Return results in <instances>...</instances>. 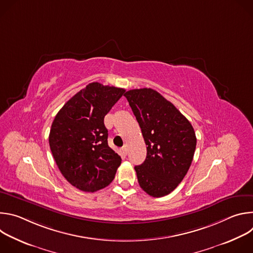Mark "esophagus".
I'll return each instance as SVG.
<instances>
[{
	"mask_svg": "<svg viewBox=\"0 0 253 253\" xmlns=\"http://www.w3.org/2000/svg\"><path fill=\"white\" fill-rule=\"evenodd\" d=\"M122 152H123V154H124V155H127V153H128L127 146H123V147H122Z\"/></svg>",
	"mask_w": 253,
	"mask_h": 253,
	"instance_id": "1",
	"label": "esophagus"
}]
</instances>
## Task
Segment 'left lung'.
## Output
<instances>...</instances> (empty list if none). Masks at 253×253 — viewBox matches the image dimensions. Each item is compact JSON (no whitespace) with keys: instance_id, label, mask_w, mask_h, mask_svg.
<instances>
[{"instance_id":"1","label":"left lung","mask_w":253,"mask_h":253,"mask_svg":"<svg viewBox=\"0 0 253 253\" xmlns=\"http://www.w3.org/2000/svg\"><path fill=\"white\" fill-rule=\"evenodd\" d=\"M124 96L147 145L145 161L134 167L139 185L150 196H165L182 181L191 165L194 129L171 102L151 88L129 90Z\"/></svg>"}]
</instances>
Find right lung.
I'll return each mask as SVG.
<instances>
[{
    "mask_svg": "<svg viewBox=\"0 0 253 253\" xmlns=\"http://www.w3.org/2000/svg\"><path fill=\"white\" fill-rule=\"evenodd\" d=\"M124 92L90 83L62 107L52 123L49 144L56 164L67 181L82 191L109 185L121 164L108 145L104 117Z\"/></svg>",
    "mask_w": 253,
    "mask_h": 253,
    "instance_id": "obj_1",
    "label": "right lung"
}]
</instances>
